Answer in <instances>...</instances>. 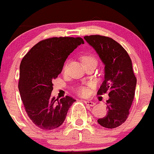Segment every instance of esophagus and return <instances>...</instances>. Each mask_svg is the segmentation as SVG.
<instances>
[{"mask_svg": "<svg viewBox=\"0 0 154 154\" xmlns=\"http://www.w3.org/2000/svg\"><path fill=\"white\" fill-rule=\"evenodd\" d=\"M84 103H85L86 104L88 105V106H94L95 105H96V103H95L94 102L90 101V100H86V101H84Z\"/></svg>", "mask_w": 154, "mask_h": 154, "instance_id": "esophagus-1", "label": "esophagus"}]
</instances>
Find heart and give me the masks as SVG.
Segmentation results:
<instances>
[{
	"mask_svg": "<svg viewBox=\"0 0 154 154\" xmlns=\"http://www.w3.org/2000/svg\"><path fill=\"white\" fill-rule=\"evenodd\" d=\"M81 60H82V62L83 64H87V63H90V62H96V59H95V57H93V55L91 54H86V55H84L83 57H81ZM79 93L82 96H84V95L87 94V89L85 88H80L79 89Z\"/></svg>",
	"mask_w": 154,
	"mask_h": 154,
	"instance_id": "heart-1",
	"label": "heart"
}]
</instances>
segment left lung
<instances>
[{"mask_svg": "<svg viewBox=\"0 0 154 154\" xmlns=\"http://www.w3.org/2000/svg\"><path fill=\"white\" fill-rule=\"evenodd\" d=\"M104 64V81L98 94L109 92L106 101L108 113L98 119L104 128H115L127 119L135 93L137 79L134 74L130 57L125 48L114 39L103 35L84 36Z\"/></svg>", "mask_w": 154, "mask_h": 154, "instance_id": "obj_1", "label": "left lung"}]
</instances>
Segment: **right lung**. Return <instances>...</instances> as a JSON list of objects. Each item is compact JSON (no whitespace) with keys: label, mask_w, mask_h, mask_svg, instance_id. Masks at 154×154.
I'll return each instance as SVG.
<instances>
[{"label":"right lung","mask_w":154,"mask_h":154,"mask_svg":"<svg viewBox=\"0 0 154 154\" xmlns=\"http://www.w3.org/2000/svg\"><path fill=\"white\" fill-rule=\"evenodd\" d=\"M84 43L80 37L47 38L35 45L23 58L19 91L29 118L39 128L48 131L61 126L76 101L68 96L60 100L51 97L52 80L61 72L69 54Z\"/></svg>","instance_id":"obj_1"}]
</instances>
